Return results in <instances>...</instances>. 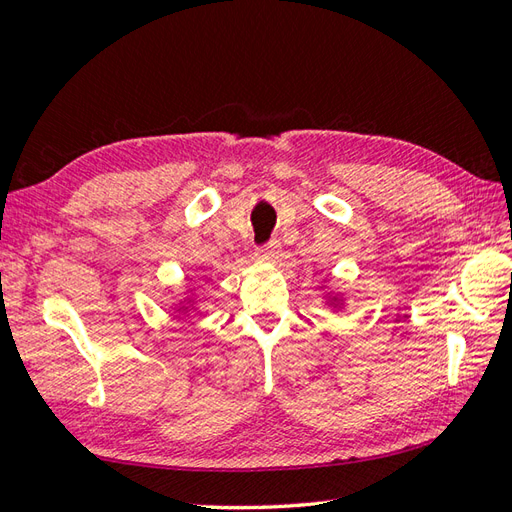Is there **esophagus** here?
<instances>
[{
	"instance_id": "34e87169",
	"label": "esophagus",
	"mask_w": 512,
	"mask_h": 512,
	"mask_svg": "<svg viewBox=\"0 0 512 512\" xmlns=\"http://www.w3.org/2000/svg\"><path fill=\"white\" fill-rule=\"evenodd\" d=\"M277 252H280V241H277V239H271L267 243L258 245V258L260 260H273L277 256Z\"/></svg>"
}]
</instances>
